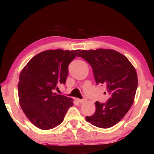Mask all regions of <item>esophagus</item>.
Wrapping results in <instances>:
<instances>
[{"instance_id": "1", "label": "esophagus", "mask_w": 154, "mask_h": 154, "mask_svg": "<svg viewBox=\"0 0 154 154\" xmlns=\"http://www.w3.org/2000/svg\"><path fill=\"white\" fill-rule=\"evenodd\" d=\"M77 100L78 101V102H79V103H83V102H85V99H77Z\"/></svg>"}]
</instances>
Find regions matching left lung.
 I'll use <instances>...</instances> for the list:
<instances>
[{
    "label": "left lung",
    "instance_id": "left-lung-1",
    "mask_svg": "<svg viewBox=\"0 0 154 154\" xmlns=\"http://www.w3.org/2000/svg\"><path fill=\"white\" fill-rule=\"evenodd\" d=\"M77 56L91 65L96 83L105 85L109 95L105 103L96 101L94 113L85 119L101 128L115 126L133 104L138 85L136 70L126 56L113 49L82 50Z\"/></svg>",
    "mask_w": 154,
    "mask_h": 154
}]
</instances>
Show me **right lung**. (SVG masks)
Returning a JSON list of instances; mask_svg holds the SVG:
<instances>
[{
  "mask_svg": "<svg viewBox=\"0 0 154 154\" xmlns=\"http://www.w3.org/2000/svg\"><path fill=\"white\" fill-rule=\"evenodd\" d=\"M80 50H46L34 56L19 76L20 105L28 119L38 128L49 130L58 126L72 99L54 91L64 84L68 67Z\"/></svg>",
  "mask_w": 154,
  "mask_h": 154,
  "instance_id": "obj_1",
  "label": "right lung"
}]
</instances>
